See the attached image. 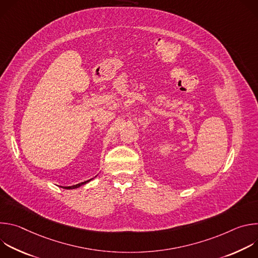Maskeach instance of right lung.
Wrapping results in <instances>:
<instances>
[{
    "label": "right lung",
    "mask_w": 258,
    "mask_h": 258,
    "mask_svg": "<svg viewBox=\"0 0 258 258\" xmlns=\"http://www.w3.org/2000/svg\"><path fill=\"white\" fill-rule=\"evenodd\" d=\"M93 178H91V179H88V180H86V181H83V182H80V183H78V185H73V186H69V187H64V189H68V190H70V189H77V188H80V187H82L83 185H86L87 182H89L90 180H92ZM61 188H63V187H61Z\"/></svg>",
    "instance_id": "obj_1"
}]
</instances>
